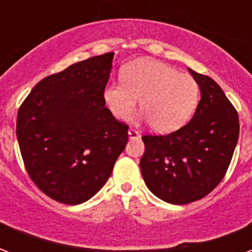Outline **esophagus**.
<instances>
[{"label":"esophagus","instance_id":"esophagus-1","mask_svg":"<svg viewBox=\"0 0 252 252\" xmlns=\"http://www.w3.org/2000/svg\"><path fill=\"white\" fill-rule=\"evenodd\" d=\"M128 136H129V138H137L140 137V133H138L136 129H133V128H129V130H128Z\"/></svg>","mask_w":252,"mask_h":252}]
</instances>
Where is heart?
<instances>
[{"label": "heart", "instance_id": "1", "mask_svg": "<svg viewBox=\"0 0 252 252\" xmlns=\"http://www.w3.org/2000/svg\"><path fill=\"white\" fill-rule=\"evenodd\" d=\"M122 82L107 85L103 91L108 111L115 119L126 120L140 100L141 114L157 133L180 128L199 102L200 89L195 78L161 61H132L123 69Z\"/></svg>", "mask_w": 252, "mask_h": 252}]
</instances>
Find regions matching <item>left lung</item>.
Instances as JSON below:
<instances>
[{"label": "left lung", "instance_id": "8db88e82", "mask_svg": "<svg viewBox=\"0 0 252 252\" xmlns=\"http://www.w3.org/2000/svg\"><path fill=\"white\" fill-rule=\"evenodd\" d=\"M188 70L201 94L195 114L172 133L144 136L145 152L140 161L148 188L175 205L203 199L217 187L239 136L238 114L222 89L211 77Z\"/></svg>", "mask_w": 252, "mask_h": 252}]
</instances>
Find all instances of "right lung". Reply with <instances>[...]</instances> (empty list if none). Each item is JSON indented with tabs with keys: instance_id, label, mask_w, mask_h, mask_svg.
<instances>
[{
	"instance_id": "right-lung-1",
	"label": "right lung",
	"mask_w": 252,
	"mask_h": 252,
	"mask_svg": "<svg viewBox=\"0 0 252 252\" xmlns=\"http://www.w3.org/2000/svg\"><path fill=\"white\" fill-rule=\"evenodd\" d=\"M114 52L45 77L19 107L17 138L26 170L51 199L77 205L110 178L128 126L104 107Z\"/></svg>"
}]
</instances>
